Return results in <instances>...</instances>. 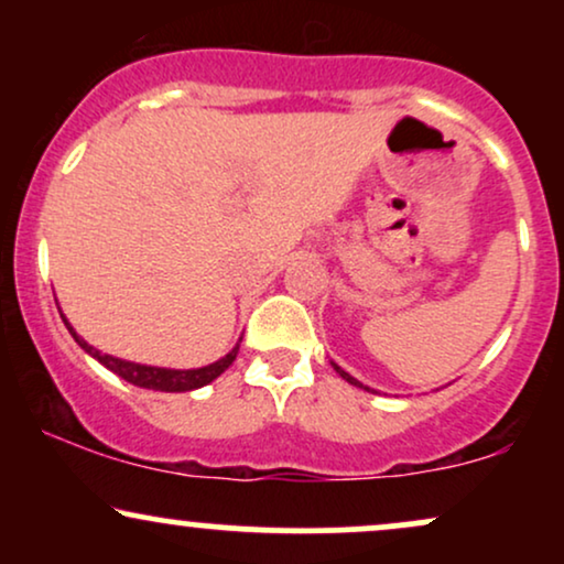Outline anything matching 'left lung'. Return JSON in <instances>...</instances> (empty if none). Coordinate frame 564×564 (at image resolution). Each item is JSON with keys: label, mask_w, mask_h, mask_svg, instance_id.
<instances>
[{"label": "left lung", "mask_w": 564, "mask_h": 564, "mask_svg": "<svg viewBox=\"0 0 564 564\" xmlns=\"http://www.w3.org/2000/svg\"><path fill=\"white\" fill-rule=\"evenodd\" d=\"M334 366V371L336 373H339V377L341 379H345V381H349V384H355V387H364V384H360V381L358 379H355V377H349V373L345 371V368H339V366H336V364H332ZM364 390H368V387H364ZM368 392H371V390H368Z\"/></svg>", "instance_id": "8db88e82"}]
</instances>
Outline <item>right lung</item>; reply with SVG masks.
<instances>
[{"label": "right lung", "mask_w": 564, "mask_h": 564, "mask_svg": "<svg viewBox=\"0 0 564 564\" xmlns=\"http://www.w3.org/2000/svg\"><path fill=\"white\" fill-rule=\"evenodd\" d=\"M63 321H66V318H63ZM66 326H68L70 336L79 341V347L84 349V352H89L95 360H100V364L106 366L108 371L119 373L121 379H127L129 384H134V387H142V390H156V392H191V390H198V387L215 381L219 373H223L225 368H228L232 360H236V355H238V345H236L228 355H225V358H219L217 364L204 366V368H187V371H177V368L142 366V364H132V360L113 358V355H102L100 349L87 345V341H84L82 336L76 334L74 328H70L68 321H66Z\"/></svg>", "instance_id": "add662e5"}]
</instances>
